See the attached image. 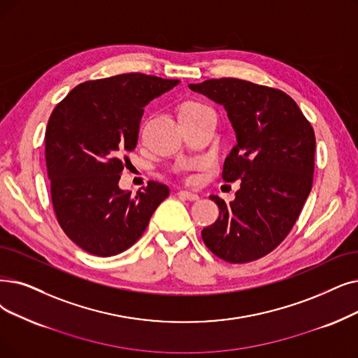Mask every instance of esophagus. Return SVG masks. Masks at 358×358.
<instances>
[{"label": "esophagus", "instance_id": "esophagus-1", "mask_svg": "<svg viewBox=\"0 0 358 358\" xmlns=\"http://www.w3.org/2000/svg\"><path fill=\"white\" fill-rule=\"evenodd\" d=\"M178 196H180V197H182V199H187V200H190V201H196V200H199V196H197L196 193H192V192H187V190H181V192H178Z\"/></svg>", "mask_w": 358, "mask_h": 358}]
</instances>
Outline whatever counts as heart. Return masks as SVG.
Returning <instances> with one entry per match:
<instances>
[{
  "instance_id": "b5f03b06",
  "label": "heart",
  "mask_w": 358,
  "mask_h": 358,
  "mask_svg": "<svg viewBox=\"0 0 358 358\" xmlns=\"http://www.w3.org/2000/svg\"><path fill=\"white\" fill-rule=\"evenodd\" d=\"M196 106H200V103H196V102H185L181 105L180 111H185V110H190V108H196Z\"/></svg>"
}]
</instances>
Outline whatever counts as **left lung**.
Here are the masks:
<instances>
[{
  "mask_svg": "<svg viewBox=\"0 0 358 358\" xmlns=\"http://www.w3.org/2000/svg\"><path fill=\"white\" fill-rule=\"evenodd\" d=\"M225 108L237 145L224 162L222 178L240 180L236 199L203 228L209 250L229 263H247L282 243L312 190L316 137L299 105L279 89L247 80L210 79L189 85Z\"/></svg>",
  "mask_w": 358,
  "mask_h": 358,
  "instance_id": "8db88e82",
  "label": "left lung"
}]
</instances>
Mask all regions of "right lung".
<instances>
[{
    "label": "right lung",
    "mask_w": 358,
    "mask_h": 358,
    "mask_svg": "<svg viewBox=\"0 0 358 358\" xmlns=\"http://www.w3.org/2000/svg\"><path fill=\"white\" fill-rule=\"evenodd\" d=\"M178 83L118 74L76 86L54 108L45 131L52 206L67 237L85 252L110 257L127 250L168 197L169 189L158 181L136 194L121 190L118 181L124 153L137 145L143 108Z\"/></svg>",
    "instance_id": "right-lung-1"
}]
</instances>
